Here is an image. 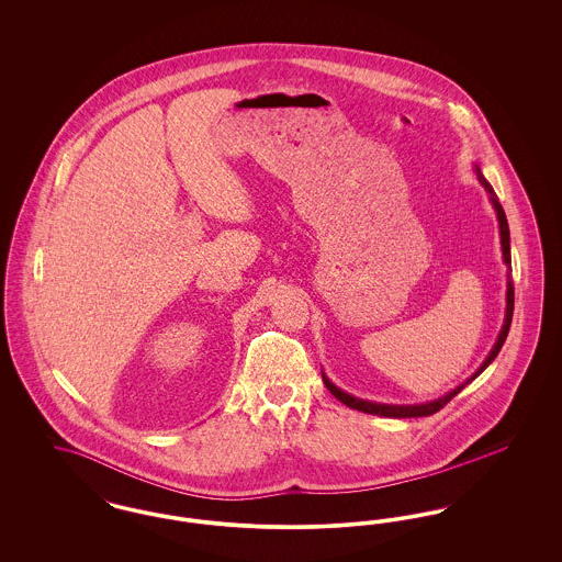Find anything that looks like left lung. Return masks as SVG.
I'll return each instance as SVG.
<instances>
[{
    "instance_id": "1",
    "label": "left lung",
    "mask_w": 562,
    "mask_h": 562,
    "mask_svg": "<svg viewBox=\"0 0 562 562\" xmlns=\"http://www.w3.org/2000/svg\"><path fill=\"white\" fill-rule=\"evenodd\" d=\"M476 175H479V181H481L482 188L486 189V193H488V200H491V204H493V209H495V213H497V221H499V236H502V252H504V261H506V266L512 268V257H509V227H508V218H506V213H504V209H502V204H499V200H497V195H495V191L491 188V183L482 177L481 168L476 166ZM512 314H514V284H512V280H509L508 273V293H506V318H504V326H502V330H499V337H497V341H495V346L491 349V353L486 356V360L482 362L481 369L476 371V373L472 374L468 381H463L459 387H454L453 392H449V394H445L442 398H438V401L426 402V404H379V402H369L362 401V398H353V396H349L348 392H344V390H339L335 383H330L328 381V376L322 373V381H324V385L328 387V392L337 398L339 402H344L346 406L349 408H356V411H362V413H371V415H381V417H396V419H402V417H428V415H434V413H438L447 402L454 398L468 383H472L479 374L497 358V353H499V349L502 346L506 344V337H508L509 333V324H512Z\"/></svg>"
}]
</instances>
